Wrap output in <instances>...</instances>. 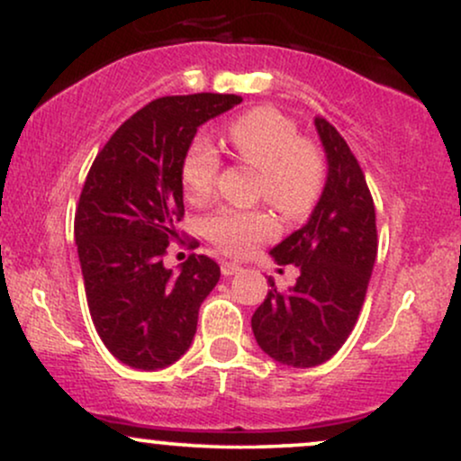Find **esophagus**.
<instances>
[{"mask_svg":"<svg viewBox=\"0 0 461 461\" xmlns=\"http://www.w3.org/2000/svg\"><path fill=\"white\" fill-rule=\"evenodd\" d=\"M240 270H242V266L236 264V262H223V264H221V273H223L225 276L240 273Z\"/></svg>","mask_w":461,"mask_h":461,"instance_id":"1","label":"esophagus"}]
</instances>
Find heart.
Returning a JSON list of instances; mask_svg holds the SVG:
<instances>
[{"label":"heart","instance_id":"b5f03b06","mask_svg":"<svg viewBox=\"0 0 461 461\" xmlns=\"http://www.w3.org/2000/svg\"><path fill=\"white\" fill-rule=\"evenodd\" d=\"M225 141L240 163L259 169L258 197L266 199L290 219H303L318 203L326 186L324 154L303 140L298 124L275 107H255L227 124ZM221 171V154L214 143L197 135L180 160V182L191 203L212 197ZM203 236L227 255L253 253L270 240L279 223L266 210L221 208L203 219Z\"/></svg>","mask_w":461,"mask_h":461}]
</instances>
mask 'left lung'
I'll use <instances>...</instances> for the list:
<instances>
[{"label": "left lung", "instance_id": "left-lung-1", "mask_svg": "<svg viewBox=\"0 0 461 461\" xmlns=\"http://www.w3.org/2000/svg\"><path fill=\"white\" fill-rule=\"evenodd\" d=\"M315 129L329 160L326 186L307 225L270 251L301 275L285 292L268 279L251 318L258 346L290 367L321 365L346 343L378 253L374 199L357 157L330 122L318 115Z\"/></svg>", "mask_w": 461, "mask_h": 461}]
</instances>
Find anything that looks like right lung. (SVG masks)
<instances>
[{"label":"right lung","instance_id":"right-lung-1","mask_svg":"<svg viewBox=\"0 0 461 461\" xmlns=\"http://www.w3.org/2000/svg\"><path fill=\"white\" fill-rule=\"evenodd\" d=\"M236 94L163 96L132 113L94 158L75 212L87 307L107 350L135 369H163L188 350L221 268L188 255L165 268L185 216L182 154L199 126L240 104Z\"/></svg>","mask_w":461,"mask_h":461}]
</instances>
